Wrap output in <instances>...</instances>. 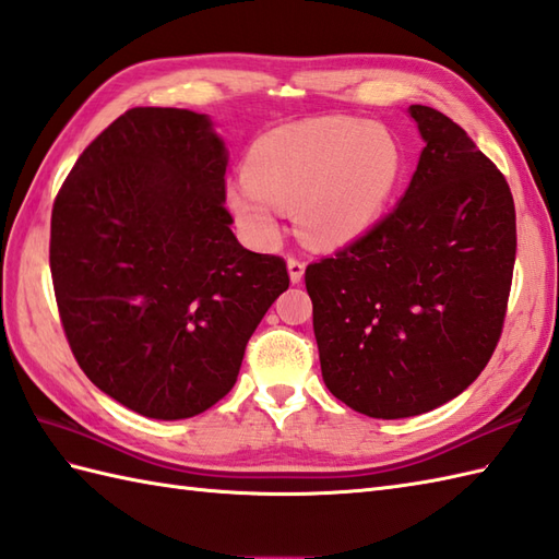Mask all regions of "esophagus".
Instances as JSON below:
<instances>
[{
	"label": "esophagus",
	"instance_id": "34e87169",
	"mask_svg": "<svg viewBox=\"0 0 559 559\" xmlns=\"http://www.w3.org/2000/svg\"><path fill=\"white\" fill-rule=\"evenodd\" d=\"M287 267H289V277L294 284H299L301 277H304V270H306V263L299 258V255H289L287 258Z\"/></svg>",
	"mask_w": 559,
	"mask_h": 559
}]
</instances>
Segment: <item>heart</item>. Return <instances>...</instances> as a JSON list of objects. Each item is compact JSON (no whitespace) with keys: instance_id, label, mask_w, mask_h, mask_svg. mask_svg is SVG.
Segmentation results:
<instances>
[{"instance_id":"obj_1","label":"heart","mask_w":559,"mask_h":559,"mask_svg":"<svg viewBox=\"0 0 559 559\" xmlns=\"http://www.w3.org/2000/svg\"><path fill=\"white\" fill-rule=\"evenodd\" d=\"M248 179L229 186L239 225L260 243L280 234V205L299 207V225L320 246L361 237L388 210L404 175L390 131L352 119H311L267 131L253 143Z\"/></svg>"}]
</instances>
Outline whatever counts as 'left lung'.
<instances>
[{"mask_svg":"<svg viewBox=\"0 0 559 559\" xmlns=\"http://www.w3.org/2000/svg\"><path fill=\"white\" fill-rule=\"evenodd\" d=\"M408 111L426 147L400 205L306 267L322 380L370 418L426 414L480 376L516 258L502 171L442 111Z\"/></svg>","mask_w":559,"mask_h":559,"instance_id":"left-lung-1","label":"left lung"}]
</instances>
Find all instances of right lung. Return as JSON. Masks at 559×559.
Wrapping results in <instances>:
<instances>
[{
  "label": "right lung",
  "instance_id": "obj_1",
  "mask_svg": "<svg viewBox=\"0 0 559 559\" xmlns=\"http://www.w3.org/2000/svg\"><path fill=\"white\" fill-rule=\"evenodd\" d=\"M225 171L205 115L133 107L55 198L49 270L71 354L95 388L147 418L217 404L289 287L284 258L231 234Z\"/></svg>",
  "mask_w": 559,
  "mask_h": 559
}]
</instances>
